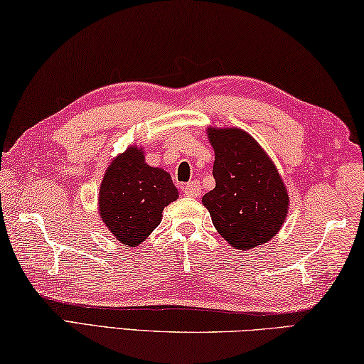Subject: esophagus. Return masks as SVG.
Listing matches in <instances>:
<instances>
[{"instance_id": "esophagus-1", "label": "esophagus", "mask_w": 364, "mask_h": 364, "mask_svg": "<svg viewBox=\"0 0 364 364\" xmlns=\"http://www.w3.org/2000/svg\"><path fill=\"white\" fill-rule=\"evenodd\" d=\"M183 193L188 197H199L200 194V183L199 181H189L186 186L183 188Z\"/></svg>"}]
</instances>
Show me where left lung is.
I'll return each instance as SVG.
<instances>
[{
  "instance_id": "1",
  "label": "left lung",
  "mask_w": 364,
  "mask_h": 364,
  "mask_svg": "<svg viewBox=\"0 0 364 364\" xmlns=\"http://www.w3.org/2000/svg\"><path fill=\"white\" fill-rule=\"evenodd\" d=\"M215 149V189L202 197L218 232L230 247L267 243L285 223L289 197L279 170L242 129L207 130Z\"/></svg>"
}]
</instances>
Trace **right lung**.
<instances>
[{
    "mask_svg": "<svg viewBox=\"0 0 364 364\" xmlns=\"http://www.w3.org/2000/svg\"><path fill=\"white\" fill-rule=\"evenodd\" d=\"M176 199L170 173L144 162L141 148L129 146L105 171L98 213L116 240L138 247L159 226L164 208Z\"/></svg>",
    "mask_w": 364,
    "mask_h": 364,
    "instance_id": "right-lung-1",
    "label": "right lung"
}]
</instances>
